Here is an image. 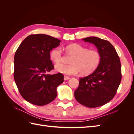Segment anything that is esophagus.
<instances>
[{
	"label": "esophagus",
	"mask_w": 134,
	"mask_h": 134,
	"mask_svg": "<svg viewBox=\"0 0 134 134\" xmlns=\"http://www.w3.org/2000/svg\"><path fill=\"white\" fill-rule=\"evenodd\" d=\"M64 80H69V79H70V77H69V76L65 75V76H64Z\"/></svg>",
	"instance_id": "1"
}]
</instances>
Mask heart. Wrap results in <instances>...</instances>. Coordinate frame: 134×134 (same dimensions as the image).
Returning a JSON list of instances; mask_svg holds the SVG:
<instances>
[{
    "mask_svg": "<svg viewBox=\"0 0 134 134\" xmlns=\"http://www.w3.org/2000/svg\"><path fill=\"white\" fill-rule=\"evenodd\" d=\"M68 53L72 56L70 65L59 64L55 66L56 70L65 75H76L91 73L98 66L100 62V52L96 50H89L81 44L72 43L65 47ZM51 60L55 64H59L62 60V52L59 47L54 48L50 53Z\"/></svg>",
    "mask_w": 134,
    "mask_h": 134,
    "instance_id": "1",
    "label": "heart"
}]
</instances>
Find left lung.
<instances>
[{
	"mask_svg": "<svg viewBox=\"0 0 134 134\" xmlns=\"http://www.w3.org/2000/svg\"><path fill=\"white\" fill-rule=\"evenodd\" d=\"M82 40L94 44L100 52L101 59L93 73L79 79L74 96L84 106L98 107L109 102L116 94L122 76L120 60L114 47L107 40L97 37Z\"/></svg>",
	"mask_w": 134,
	"mask_h": 134,
	"instance_id": "1",
	"label": "left lung"
}]
</instances>
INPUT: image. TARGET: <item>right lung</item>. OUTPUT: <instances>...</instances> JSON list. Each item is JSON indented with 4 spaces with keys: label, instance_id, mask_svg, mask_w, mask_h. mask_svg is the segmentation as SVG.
Instances as JSON below:
<instances>
[{
    "label": "right lung",
    "instance_id": "right-lung-1",
    "mask_svg": "<svg viewBox=\"0 0 134 134\" xmlns=\"http://www.w3.org/2000/svg\"><path fill=\"white\" fill-rule=\"evenodd\" d=\"M60 42L49 35H31L16 51L14 78L20 94L27 102L43 106L57 96L56 89L64 82L63 75L47 72L54 68L50 59V52L59 46Z\"/></svg>",
    "mask_w": 134,
    "mask_h": 134
}]
</instances>
